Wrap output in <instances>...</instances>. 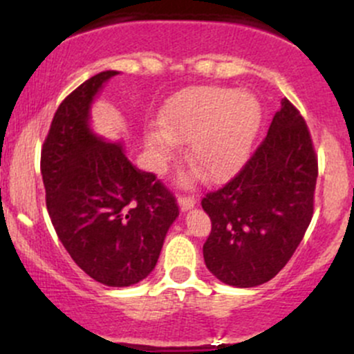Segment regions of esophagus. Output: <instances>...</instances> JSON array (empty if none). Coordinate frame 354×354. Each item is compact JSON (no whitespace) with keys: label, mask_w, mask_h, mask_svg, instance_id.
<instances>
[{"label":"esophagus","mask_w":354,"mask_h":354,"mask_svg":"<svg viewBox=\"0 0 354 354\" xmlns=\"http://www.w3.org/2000/svg\"><path fill=\"white\" fill-rule=\"evenodd\" d=\"M178 203H180L181 211H186L193 208L196 200H194V196H191V194H180V196H178Z\"/></svg>","instance_id":"obj_1"}]
</instances>
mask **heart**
<instances>
[{
  "instance_id": "b5f03b06",
  "label": "heart",
  "mask_w": 354,
  "mask_h": 354,
  "mask_svg": "<svg viewBox=\"0 0 354 354\" xmlns=\"http://www.w3.org/2000/svg\"><path fill=\"white\" fill-rule=\"evenodd\" d=\"M161 124L146 131L145 145L154 171H166L189 141V156L213 180L228 178L245 163L261 124V106L250 93L200 86L166 104Z\"/></svg>"
}]
</instances>
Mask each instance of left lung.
<instances>
[{
	"instance_id": "obj_1",
	"label": "left lung",
	"mask_w": 354,
	"mask_h": 354,
	"mask_svg": "<svg viewBox=\"0 0 354 354\" xmlns=\"http://www.w3.org/2000/svg\"><path fill=\"white\" fill-rule=\"evenodd\" d=\"M316 178L318 156L310 129L284 98L266 138L236 176L201 200L211 218L203 245L211 273L238 288L274 278L310 226Z\"/></svg>"
}]
</instances>
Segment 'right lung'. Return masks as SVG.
<instances>
[{"label": "right lung", "mask_w": 354, "mask_h": 354, "mask_svg": "<svg viewBox=\"0 0 354 354\" xmlns=\"http://www.w3.org/2000/svg\"><path fill=\"white\" fill-rule=\"evenodd\" d=\"M115 75L98 73L63 100L43 143L41 174L48 213L73 261L95 281L123 288L154 270L180 208L156 174L89 129L93 100Z\"/></svg>", "instance_id": "add662e5"}]
</instances>
